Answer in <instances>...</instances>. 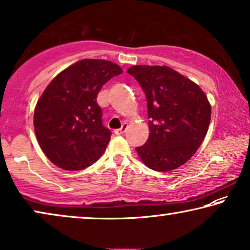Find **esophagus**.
Listing matches in <instances>:
<instances>
[{
	"mask_svg": "<svg viewBox=\"0 0 250 250\" xmlns=\"http://www.w3.org/2000/svg\"><path fill=\"white\" fill-rule=\"evenodd\" d=\"M126 128H128V125L126 124H124L122 125V126L120 129H118V130H115V135H124V133L125 132V130H126Z\"/></svg>",
	"mask_w": 250,
	"mask_h": 250,
	"instance_id": "34e87169",
	"label": "esophagus"
}]
</instances>
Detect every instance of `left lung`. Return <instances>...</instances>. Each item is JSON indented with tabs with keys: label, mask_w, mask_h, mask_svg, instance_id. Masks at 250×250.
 <instances>
[{
	"label": "left lung",
	"mask_w": 250,
	"mask_h": 250,
	"mask_svg": "<svg viewBox=\"0 0 250 250\" xmlns=\"http://www.w3.org/2000/svg\"><path fill=\"white\" fill-rule=\"evenodd\" d=\"M126 72L147 98L150 132L137 153L154 171L175 170L194 155L205 138L209 102L198 85L168 66L133 65Z\"/></svg>",
	"instance_id": "left-lung-1"
}]
</instances>
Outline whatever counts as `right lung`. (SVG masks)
Here are the masks:
<instances>
[{"mask_svg": "<svg viewBox=\"0 0 250 250\" xmlns=\"http://www.w3.org/2000/svg\"><path fill=\"white\" fill-rule=\"evenodd\" d=\"M122 73L113 62L83 59L60 72L37 102L34 126L41 148L56 167L83 170L105 152L111 131L102 121L96 97Z\"/></svg>", "mask_w": 250, "mask_h": 250, "instance_id": "right-lung-1", "label": "right lung"}]
</instances>
